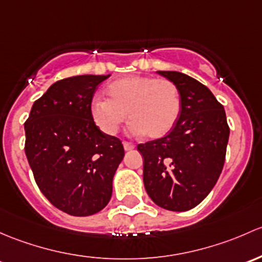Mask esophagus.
I'll use <instances>...</instances> for the list:
<instances>
[{"label":"esophagus","mask_w":262,"mask_h":262,"mask_svg":"<svg viewBox=\"0 0 262 262\" xmlns=\"http://www.w3.org/2000/svg\"><path fill=\"white\" fill-rule=\"evenodd\" d=\"M123 147H125V150H126V151H128V150H134V149H135V145L132 144V142L123 141Z\"/></svg>","instance_id":"obj_1"}]
</instances>
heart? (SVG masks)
<instances>
[{"mask_svg": "<svg viewBox=\"0 0 262 262\" xmlns=\"http://www.w3.org/2000/svg\"><path fill=\"white\" fill-rule=\"evenodd\" d=\"M106 94L108 99L92 101L91 115L110 136L117 134L128 112L134 134L159 139L175 127L182 112L179 90L165 78L130 75L112 82Z\"/></svg>", "mask_w": 262, "mask_h": 262, "instance_id": "obj_1", "label": "heart"}]
</instances>
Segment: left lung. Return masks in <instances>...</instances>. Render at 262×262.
<instances>
[{
    "mask_svg": "<svg viewBox=\"0 0 262 262\" xmlns=\"http://www.w3.org/2000/svg\"><path fill=\"white\" fill-rule=\"evenodd\" d=\"M158 73L177 84L182 112L168 135L137 145L144 156V185L161 208L189 211L222 172L230 127L225 108L206 85L179 72Z\"/></svg>",
    "mask_w": 262,
    "mask_h": 262,
    "instance_id": "8db88e82",
    "label": "left lung"
}]
</instances>
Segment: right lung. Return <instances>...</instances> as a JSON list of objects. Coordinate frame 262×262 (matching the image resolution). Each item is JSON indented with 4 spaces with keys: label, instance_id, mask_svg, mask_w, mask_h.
<instances>
[{
    "label": "right lung",
    "instance_id": "1",
    "mask_svg": "<svg viewBox=\"0 0 262 262\" xmlns=\"http://www.w3.org/2000/svg\"><path fill=\"white\" fill-rule=\"evenodd\" d=\"M108 75L58 80L34 102L25 122V154L48 201L71 215L102 211L125 156L120 139L99 130L91 115L97 87Z\"/></svg>",
    "mask_w": 262,
    "mask_h": 262
}]
</instances>
